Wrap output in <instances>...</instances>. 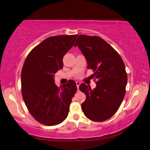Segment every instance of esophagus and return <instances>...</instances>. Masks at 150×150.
Listing matches in <instances>:
<instances>
[{"instance_id":"obj_1","label":"esophagus","mask_w":150,"mask_h":150,"mask_svg":"<svg viewBox=\"0 0 150 150\" xmlns=\"http://www.w3.org/2000/svg\"><path fill=\"white\" fill-rule=\"evenodd\" d=\"M76 85H77V89H79V85H80V83L79 81H76Z\"/></svg>"}]
</instances>
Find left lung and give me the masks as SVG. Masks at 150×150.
<instances>
[{"label":"left lung","mask_w":150,"mask_h":150,"mask_svg":"<svg viewBox=\"0 0 150 150\" xmlns=\"http://www.w3.org/2000/svg\"><path fill=\"white\" fill-rule=\"evenodd\" d=\"M87 63V69L94 73L96 87L81 83L79 89L86 96L81 104L85 115L94 122H103L115 114L125 94L127 75L122 57L101 37L81 35L76 40Z\"/></svg>","instance_id":"1"}]
</instances>
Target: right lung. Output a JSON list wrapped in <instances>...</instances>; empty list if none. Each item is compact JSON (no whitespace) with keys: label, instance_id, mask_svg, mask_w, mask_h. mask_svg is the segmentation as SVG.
Masks as SVG:
<instances>
[{"label":"right lung","instance_id":"1","mask_svg":"<svg viewBox=\"0 0 150 150\" xmlns=\"http://www.w3.org/2000/svg\"><path fill=\"white\" fill-rule=\"evenodd\" d=\"M78 35L48 37L33 48L21 71V92L31 115L45 125H58L67 117L77 86L73 80L58 87L54 74L63 68V58Z\"/></svg>","mask_w":150,"mask_h":150}]
</instances>
